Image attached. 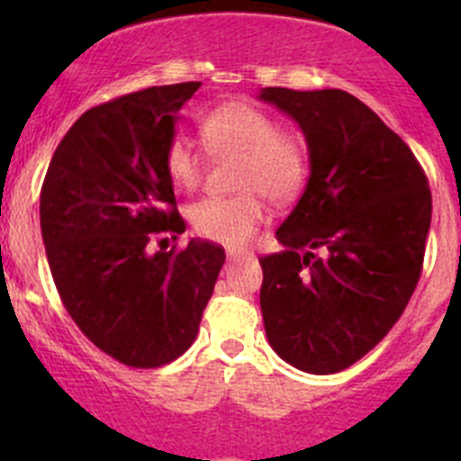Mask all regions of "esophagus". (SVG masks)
Instances as JSON below:
<instances>
[{
	"label": "esophagus",
	"mask_w": 461,
	"mask_h": 461,
	"mask_svg": "<svg viewBox=\"0 0 461 461\" xmlns=\"http://www.w3.org/2000/svg\"><path fill=\"white\" fill-rule=\"evenodd\" d=\"M226 258H228V263H238V260L249 258V251H244V249H228V251H226Z\"/></svg>",
	"instance_id": "obj_1"
}]
</instances>
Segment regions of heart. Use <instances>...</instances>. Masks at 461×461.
I'll use <instances>...</instances> for the list:
<instances>
[{
    "label": "heart",
    "instance_id": "heart-1",
    "mask_svg": "<svg viewBox=\"0 0 461 461\" xmlns=\"http://www.w3.org/2000/svg\"><path fill=\"white\" fill-rule=\"evenodd\" d=\"M203 145L214 157L238 154L235 195H212L189 212L191 226L203 240L223 247H244L267 219L266 195L286 203L300 194L309 175V149L303 136L276 129L270 113L258 105L230 101L201 120ZM166 173L182 191H194L203 180V157L186 136L170 138L164 154Z\"/></svg>",
    "mask_w": 461,
    "mask_h": 461
}]
</instances>
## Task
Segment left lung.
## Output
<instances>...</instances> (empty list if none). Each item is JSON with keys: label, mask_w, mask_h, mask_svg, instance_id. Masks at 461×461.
<instances>
[{"label": "left lung", "mask_w": 461, "mask_h": 461, "mask_svg": "<svg viewBox=\"0 0 461 461\" xmlns=\"http://www.w3.org/2000/svg\"><path fill=\"white\" fill-rule=\"evenodd\" d=\"M300 124L309 182L260 256V312L281 360L335 374L367 356L404 313L422 272L431 191L418 158L344 89L266 87Z\"/></svg>", "instance_id": "8db88e82"}]
</instances>
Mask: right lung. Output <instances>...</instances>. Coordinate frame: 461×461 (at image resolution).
I'll return each instance as SVG.
<instances>
[{"instance_id":"right-lung-1","label":"right lung","mask_w":461,"mask_h":461,"mask_svg":"<svg viewBox=\"0 0 461 461\" xmlns=\"http://www.w3.org/2000/svg\"><path fill=\"white\" fill-rule=\"evenodd\" d=\"M201 83L148 87L89 108L67 131L41 186V235L68 316L126 367L168 365L194 344L226 254L185 233L164 154Z\"/></svg>"}]
</instances>
